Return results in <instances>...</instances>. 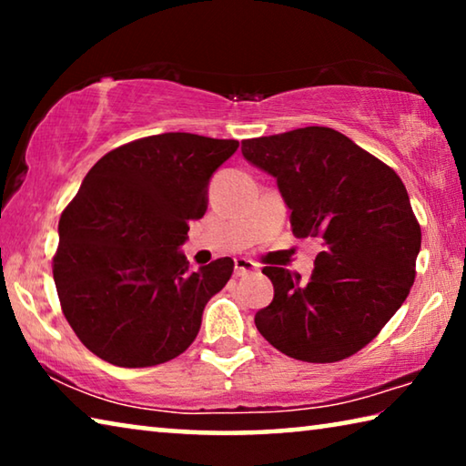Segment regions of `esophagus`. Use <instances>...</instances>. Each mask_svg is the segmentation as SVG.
Masks as SVG:
<instances>
[{
    "instance_id": "obj_1",
    "label": "esophagus",
    "mask_w": 466,
    "mask_h": 466,
    "mask_svg": "<svg viewBox=\"0 0 466 466\" xmlns=\"http://www.w3.org/2000/svg\"><path fill=\"white\" fill-rule=\"evenodd\" d=\"M257 263L255 261H250V258H247V257H238V258H234V273L238 275H247V273H252V271H257Z\"/></svg>"
}]
</instances>
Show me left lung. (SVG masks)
Listing matches in <instances>:
<instances>
[{
  "instance_id": "1",
  "label": "left lung",
  "mask_w": 466,
  "mask_h": 466,
  "mask_svg": "<svg viewBox=\"0 0 466 466\" xmlns=\"http://www.w3.org/2000/svg\"><path fill=\"white\" fill-rule=\"evenodd\" d=\"M242 156L278 180L296 238L322 250L309 281L265 267L273 302L255 325L281 353L330 364L380 333L415 279L421 228L397 172L330 127L242 141Z\"/></svg>"
}]
</instances>
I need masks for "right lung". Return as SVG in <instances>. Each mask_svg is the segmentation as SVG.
Wrapping results in <instances>:
<instances>
[{
    "instance_id": "add662e5",
    "label": "right lung",
    "mask_w": 466,
    "mask_h": 466,
    "mask_svg": "<svg viewBox=\"0 0 466 466\" xmlns=\"http://www.w3.org/2000/svg\"><path fill=\"white\" fill-rule=\"evenodd\" d=\"M236 139L160 133L102 156L59 219L53 279L80 341L121 368L164 364L201 329L232 278L230 257L188 269L180 247L208 209L214 172Z\"/></svg>"
}]
</instances>
